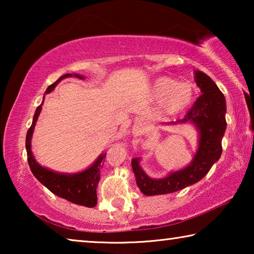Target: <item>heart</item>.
Returning <instances> with one entry per match:
<instances>
[{
	"mask_svg": "<svg viewBox=\"0 0 254 254\" xmlns=\"http://www.w3.org/2000/svg\"><path fill=\"white\" fill-rule=\"evenodd\" d=\"M195 96L194 86L182 83L169 76H161L154 79L150 87V97L159 102L163 114L176 115L190 106Z\"/></svg>",
	"mask_w": 254,
	"mask_h": 254,
	"instance_id": "heart-1",
	"label": "heart"
}]
</instances>
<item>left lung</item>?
Wrapping results in <instances>:
<instances>
[{
	"label": "left lung",
	"instance_id": "1",
	"mask_svg": "<svg viewBox=\"0 0 254 254\" xmlns=\"http://www.w3.org/2000/svg\"><path fill=\"white\" fill-rule=\"evenodd\" d=\"M195 81L203 94L197 98L184 119L168 124H194L199 133L198 149L187 167L160 179L149 177L144 173L140 166V158L132 159L136 185L144 195L170 194L194 185L204 178L214 163L221 158L222 139L226 130L225 97L205 72L195 70Z\"/></svg>",
	"mask_w": 254,
	"mask_h": 254
}]
</instances>
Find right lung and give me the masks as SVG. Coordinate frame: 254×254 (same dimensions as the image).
I'll return each mask as SVG.
<instances>
[{
    "label": "right lung",
    "instance_id": "1",
    "mask_svg": "<svg viewBox=\"0 0 254 254\" xmlns=\"http://www.w3.org/2000/svg\"><path fill=\"white\" fill-rule=\"evenodd\" d=\"M70 76H75L79 79L85 78L84 76L78 74L63 75L60 78H58V80H56L54 84H51L49 87L47 88L46 94L53 92L56 86L59 84L60 80ZM44 101H42L41 104L37 107L36 113L33 115L32 124L28 130L27 139H25V149H27L28 163L30 166V169H31L34 177L39 180L44 186L48 188L51 192H54L55 195L62 197V198H65L77 205H83L86 206V207H94V206L97 204L96 187L98 185V182H100L101 169L103 165H104V161L103 160L105 159L106 153H102L89 168L77 174L56 173V171L47 169L45 167L40 166L39 163L36 161V159H34L32 154L31 139L34 127H36V122L38 118H39L42 104H44Z\"/></svg>",
    "mask_w": 254,
    "mask_h": 254
}]
</instances>
